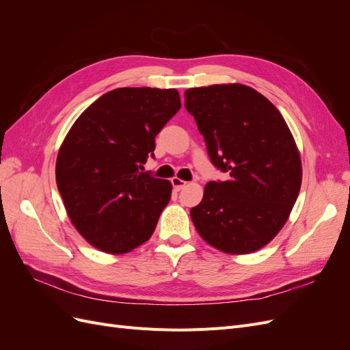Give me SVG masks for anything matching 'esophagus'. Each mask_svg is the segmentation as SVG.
Wrapping results in <instances>:
<instances>
[{
	"mask_svg": "<svg viewBox=\"0 0 350 350\" xmlns=\"http://www.w3.org/2000/svg\"><path fill=\"white\" fill-rule=\"evenodd\" d=\"M172 185H174V189H175V191H181V189L187 185V183L184 181V179H179V178H172Z\"/></svg>",
	"mask_w": 350,
	"mask_h": 350,
	"instance_id": "obj_1",
	"label": "esophagus"
}]
</instances>
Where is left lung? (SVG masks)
<instances>
[{
	"label": "left lung",
	"mask_w": 350,
	"mask_h": 350,
	"mask_svg": "<svg viewBox=\"0 0 350 350\" xmlns=\"http://www.w3.org/2000/svg\"><path fill=\"white\" fill-rule=\"evenodd\" d=\"M184 96L211 163L229 174L204 187L201 203L189 211L193 224L220 251H258L279 234L301 189V154L289 126L245 84L194 88Z\"/></svg>",
	"instance_id": "8db88e82"
}]
</instances>
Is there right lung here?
Segmentation results:
<instances>
[{
	"label": "right lung",
	"instance_id": "1",
	"mask_svg": "<svg viewBox=\"0 0 350 350\" xmlns=\"http://www.w3.org/2000/svg\"><path fill=\"white\" fill-rule=\"evenodd\" d=\"M179 108L175 89L120 88L72 124L58 150L57 185L71 224L92 247L125 254L153 235L172 184L143 165Z\"/></svg>",
	"mask_w": 350,
	"mask_h": 350
}]
</instances>
